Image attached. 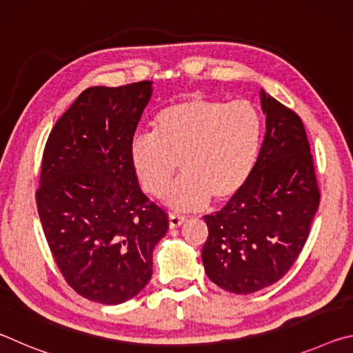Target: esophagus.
<instances>
[{
	"label": "esophagus",
	"instance_id": "34e87169",
	"mask_svg": "<svg viewBox=\"0 0 353 353\" xmlns=\"http://www.w3.org/2000/svg\"><path fill=\"white\" fill-rule=\"evenodd\" d=\"M168 223H170V229H177V227H181L185 223V218L171 213L168 216Z\"/></svg>",
	"mask_w": 353,
	"mask_h": 353
}]
</instances>
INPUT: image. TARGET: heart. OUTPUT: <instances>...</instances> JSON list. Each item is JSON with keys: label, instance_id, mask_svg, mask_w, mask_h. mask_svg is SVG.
<instances>
[{"label": "heart", "instance_id": "b5f03b06", "mask_svg": "<svg viewBox=\"0 0 353 353\" xmlns=\"http://www.w3.org/2000/svg\"><path fill=\"white\" fill-rule=\"evenodd\" d=\"M152 129L130 140V166L145 191L162 196L179 163L183 176L165 204L193 212L240 193L259 159L263 121L249 101L191 97L160 110Z\"/></svg>", "mask_w": 353, "mask_h": 353}]
</instances>
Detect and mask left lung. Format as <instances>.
<instances>
[{
	"instance_id": "8db88e82",
	"label": "left lung",
	"mask_w": 353,
	"mask_h": 353,
	"mask_svg": "<svg viewBox=\"0 0 353 353\" xmlns=\"http://www.w3.org/2000/svg\"><path fill=\"white\" fill-rule=\"evenodd\" d=\"M260 103L266 132L252 174L223 210L204 216L205 274L235 294L260 291L288 272L321 198L302 119L263 88Z\"/></svg>"
}]
</instances>
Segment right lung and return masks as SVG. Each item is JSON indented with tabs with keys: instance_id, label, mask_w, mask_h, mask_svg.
<instances>
[{
	"instance_id": "obj_1",
	"label": "right lung",
	"mask_w": 353,
	"mask_h": 353,
	"mask_svg": "<svg viewBox=\"0 0 353 353\" xmlns=\"http://www.w3.org/2000/svg\"><path fill=\"white\" fill-rule=\"evenodd\" d=\"M152 82L90 87L48 137L37 210L62 276L88 301L118 305L152 276V250L168 230L130 166L129 145Z\"/></svg>"
}]
</instances>
